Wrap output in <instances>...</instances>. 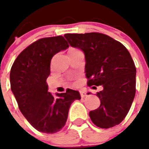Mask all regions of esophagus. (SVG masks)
<instances>
[{
  "label": "esophagus",
  "mask_w": 149,
  "mask_h": 149,
  "mask_svg": "<svg viewBox=\"0 0 149 149\" xmlns=\"http://www.w3.org/2000/svg\"><path fill=\"white\" fill-rule=\"evenodd\" d=\"M79 92H80V94H81V98H84V97H85L87 95V93L85 91H84V90H81V91H79Z\"/></svg>",
  "instance_id": "esophagus-1"
}]
</instances>
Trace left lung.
Returning <instances> with one entry per match:
<instances>
[{
	"mask_svg": "<svg viewBox=\"0 0 149 149\" xmlns=\"http://www.w3.org/2000/svg\"><path fill=\"white\" fill-rule=\"evenodd\" d=\"M69 45L83 51L88 86H102L100 106L90 111L94 125L109 128L120 124L136 94V68L130 52L120 42L97 32L65 34ZM90 94V93H88Z\"/></svg>",
	"mask_w": 149,
	"mask_h": 149,
	"instance_id": "1",
	"label": "left lung"
}]
</instances>
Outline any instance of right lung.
Returning <instances> with one entry per match:
<instances>
[{
	"instance_id": "right-lung-1",
	"label": "right lung",
	"mask_w": 149,
	"mask_h": 149,
	"mask_svg": "<svg viewBox=\"0 0 149 149\" xmlns=\"http://www.w3.org/2000/svg\"><path fill=\"white\" fill-rule=\"evenodd\" d=\"M68 47L62 36L40 39L18 55L10 69V88L19 109L42 133L60 131L65 125L72 102L81 100L79 91L73 89L57 93V98L48 91L46 80L50 73L51 60Z\"/></svg>"
}]
</instances>
